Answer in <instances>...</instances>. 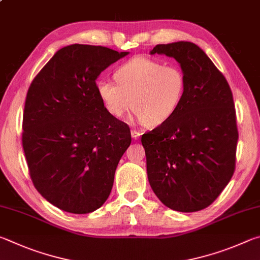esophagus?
<instances>
[{"label":"esophagus","mask_w":260,"mask_h":260,"mask_svg":"<svg viewBox=\"0 0 260 260\" xmlns=\"http://www.w3.org/2000/svg\"><path fill=\"white\" fill-rule=\"evenodd\" d=\"M131 134H132V138H133L134 140H138L140 138V135H141L140 132L139 131H135V129H132Z\"/></svg>","instance_id":"34e87169"}]
</instances>
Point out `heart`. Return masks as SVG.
Wrapping results in <instances>:
<instances>
[{"instance_id":"b5f03b06","label":"heart","mask_w":260,"mask_h":260,"mask_svg":"<svg viewBox=\"0 0 260 260\" xmlns=\"http://www.w3.org/2000/svg\"><path fill=\"white\" fill-rule=\"evenodd\" d=\"M116 83L96 82V94L110 116L124 119L132 107L136 118L148 126H159L172 118L181 105L187 79L181 68L135 56L114 72Z\"/></svg>"}]
</instances>
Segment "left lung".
<instances>
[{"label":"left lung","instance_id":"obj_1","mask_svg":"<svg viewBox=\"0 0 260 260\" xmlns=\"http://www.w3.org/2000/svg\"><path fill=\"white\" fill-rule=\"evenodd\" d=\"M150 54L173 57L187 88L174 116L141 139L149 183L167 208L196 212L217 200L235 171L239 132L231 87L195 43L157 45Z\"/></svg>","mask_w":260,"mask_h":260}]
</instances>
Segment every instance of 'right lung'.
Masks as SVG:
<instances>
[{"instance_id": "add662e5", "label": "right lung", "mask_w": 260, "mask_h": 260, "mask_svg": "<svg viewBox=\"0 0 260 260\" xmlns=\"http://www.w3.org/2000/svg\"><path fill=\"white\" fill-rule=\"evenodd\" d=\"M128 54L102 46L64 47L30 83L23 148L34 187L56 208L89 213L111 192L131 131L105 111L96 79Z\"/></svg>"}]
</instances>
